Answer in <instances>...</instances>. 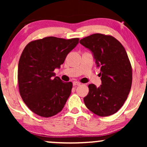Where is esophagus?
<instances>
[{
	"instance_id": "obj_1",
	"label": "esophagus",
	"mask_w": 147,
	"mask_h": 147,
	"mask_svg": "<svg viewBox=\"0 0 147 147\" xmlns=\"http://www.w3.org/2000/svg\"><path fill=\"white\" fill-rule=\"evenodd\" d=\"M80 84H81V83H80V82H79L75 81V82H73V85L74 86H80Z\"/></svg>"
}]
</instances>
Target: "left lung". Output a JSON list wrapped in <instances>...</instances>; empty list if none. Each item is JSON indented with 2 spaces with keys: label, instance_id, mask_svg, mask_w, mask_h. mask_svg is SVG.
I'll return each instance as SVG.
<instances>
[{
  "label": "left lung",
  "instance_id": "obj_1",
  "mask_svg": "<svg viewBox=\"0 0 147 147\" xmlns=\"http://www.w3.org/2000/svg\"><path fill=\"white\" fill-rule=\"evenodd\" d=\"M80 43L93 53L102 80L100 87L89 84L84 104L96 115L114 114L123 106L132 86V66L126 50L116 38L101 33L84 37Z\"/></svg>",
  "mask_w": 147,
  "mask_h": 147
}]
</instances>
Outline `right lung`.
<instances>
[{
    "label": "right lung",
    "mask_w": 147,
    "mask_h": 147,
    "mask_svg": "<svg viewBox=\"0 0 147 147\" xmlns=\"http://www.w3.org/2000/svg\"><path fill=\"white\" fill-rule=\"evenodd\" d=\"M79 38L47 37L29 42L18 65V84L23 102L34 113L48 118L61 112L73 84L55 77L54 70L63 63Z\"/></svg>",
    "instance_id": "right-lung-1"
}]
</instances>
